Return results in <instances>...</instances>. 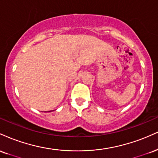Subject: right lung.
<instances>
[{"mask_svg":"<svg viewBox=\"0 0 158 158\" xmlns=\"http://www.w3.org/2000/svg\"><path fill=\"white\" fill-rule=\"evenodd\" d=\"M49 112H51V111H49Z\"/></svg>","mask_w":158,"mask_h":158,"instance_id":"add662e5","label":"right lung"}]
</instances>
